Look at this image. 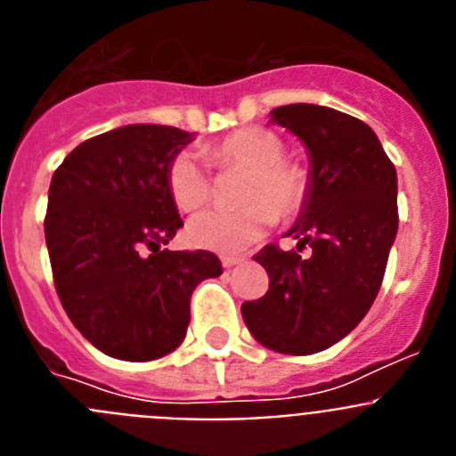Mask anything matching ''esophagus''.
Listing matches in <instances>:
<instances>
[{
    "mask_svg": "<svg viewBox=\"0 0 456 456\" xmlns=\"http://www.w3.org/2000/svg\"><path fill=\"white\" fill-rule=\"evenodd\" d=\"M241 260H244V256H221V265H224L225 269L235 267V265H240Z\"/></svg>",
    "mask_w": 456,
    "mask_h": 456,
    "instance_id": "obj_1",
    "label": "esophagus"
}]
</instances>
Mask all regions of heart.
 Instances as JSON below:
<instances>
[{
	"label": "heart",
	"mask_w": 456,
	"mask_h": 456,
	"mask_svg": "<svg viewBox=\"0 0 456 456\" xmlns=\"http://www.w3.org/2000/svg\"><path fill=\"white\" fill-rule=\"evenodd\" d=\"M205 159L216 173H241L235 187L237 209H208L187 224L193 247L237 253L251 247L273 221H289L305 208L310 175L305 167L285 157V141L265 127H240L205 148ZM167 189L175 208L193 212L212 199L208 168L191 155L178 152L167 167Z\"/></svg>",
	"instance_id": "b5f03b06"
}]
</instances>
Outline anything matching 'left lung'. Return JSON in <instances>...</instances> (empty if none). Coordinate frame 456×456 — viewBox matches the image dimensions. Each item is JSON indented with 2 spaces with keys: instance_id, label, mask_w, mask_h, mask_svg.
Here are the masks:
<instances>
[{
  "instance_id": "1",
  "label": "left lung",
  "mask_w": 456,
  "mask_h": 456,
  "mask_svg": "<svg viewBox=\"0 0 456 456\" xmlns=\"http://www.w3.org/2000/svg\"><path fill=\"white\" fill-rule=\"evenodd\" d=\"M308 146L310 196L289 237L253 256L267 269L265 297L241 304L248 331L265 347L308 356L329 349L368 315L397 235V173L363 120L317 104L272 111ZM308 246V258L300 251Z\"/></svg>"
}]
</instances>
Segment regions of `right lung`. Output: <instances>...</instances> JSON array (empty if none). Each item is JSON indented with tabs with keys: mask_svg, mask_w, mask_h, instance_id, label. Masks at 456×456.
I'll return each mask as SVG.
<instances>
[{
	"mask_svg": "<svg viewBox=\"0 0 456 456\" xmlns=\"http://www.w3.org/2000/svg\"><path fill=\"white\" fill-rule=\"evenodd\" d=\"M189 141L168 125H125L79 143L52 175L45 241L56 294L111 358L173 352L193 288L224 272L215 253L162 248L183 225L167 167Z\"/></svg>",
	"mask_w": 456,
	"mask_h": 456,
	"instance_id": "right-lung-1",
	"label": "right lung"
}]
</instances>
